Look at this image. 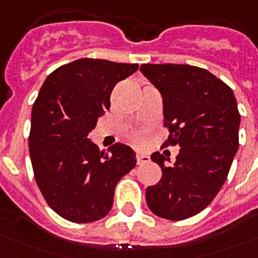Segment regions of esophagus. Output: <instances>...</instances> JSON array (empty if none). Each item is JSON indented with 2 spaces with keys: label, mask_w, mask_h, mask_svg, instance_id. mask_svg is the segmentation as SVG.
<instances>
[{
  "label": "esophagus",
  "mask_w": 258,
  "mask_h": 258,
  "mask_svg": "<svg viewBox=\"0 0 258 258\" xmlns=\"http://www.w3.org/2000/svg\"><path fill=\"white\" fill-rule=\"evenodd\" d=\"M137 162H138V165H145V163L150 162V157L147 155V154L138 153L137 154Z\"/></svg>",
  "instance_id": "esophagus-1"
}]
</instances>
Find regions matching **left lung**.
<instances>
[{
	"label": "left lung",
	"mask_w": 258,
	"mask_h": 258,
	"mask_svg": "<svg viewBox=\"0 0 258 258\" xmlns=\"http://www.w3.org/2000/svg\"><path fill=\"white\" fill-rule=\"evenodd\" d=\"M142 74L163 97V146H178L174 165L154 153L162 178L146 190L158 217L180 221L208 206L225 183L238 150L241 116L232 88L209 71L186 64H143Z\"/></svg>",
	"instance_id": "1"
}]
</instances>
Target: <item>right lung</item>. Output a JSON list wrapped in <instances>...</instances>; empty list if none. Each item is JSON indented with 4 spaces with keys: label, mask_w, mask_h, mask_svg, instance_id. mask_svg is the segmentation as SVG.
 Masks as SVG:
<instances>
[{
    "label": "right lung",
    "mask_w": 258,
    "mask_h": 258,
    "mask_svg": "<svg viewBox=\"0 0 258 258\" xmlns=\"http://www.w3.org/2000/svg\"><path fill=\"white\" fill-rule=\"evenodd\" d=\"M138 67L79 58L53 71L34 101L29 134L34 179L46 204L71 222L107 216L115 186L137 165L131 147L115 143L101 151L88 134L109 109L113 87Z\"/></svg>",
    "instance_id": "obj_1"
}]
</instances>
